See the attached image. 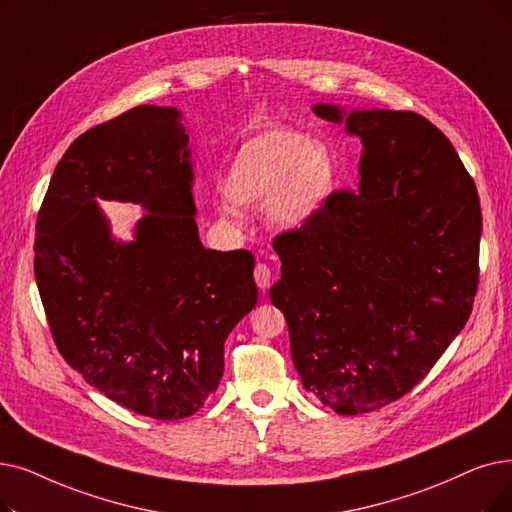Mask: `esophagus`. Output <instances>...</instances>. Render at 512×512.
Returning a JSON list of instances; mask_svg holds the SVG:
<instances>
[{"label":"esophagus","instance_id":"obj_1","mask_svg":"<svg viewBox=\"0 0 512 512\" xmlns=\"http://www.w3.org/2000/svg\"><path fill=\"white\" fill-rule=\"evenodd\" d=\"M255 282H257V286L261 288V291H265V288L270 286V282H272V270H270L265 263H259L257 268H255Z\"/></svg>","mask_w":512,"mask_h":512}]
</instances>
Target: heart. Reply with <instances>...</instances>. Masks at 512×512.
<instances>
[{"instance_id":"obj_1","label":"heart","mask_w":512,"mask_h":512,"mask_svg":"<svg viewBox=\"0 0 512 512\" xmlns=\"http://www.w3.org/2000/svg\"><path fill=\"white\" fill-rule=\"evenodd\" d=\"M335 177V159L322 140L297 129H268L234 152L215 209L228 224H238V207L263 203L270 226L301 230L326 207Z\"/></svg>"}]
</instances>
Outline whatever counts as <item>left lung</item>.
Instances as JSON below:
<instances>
[{
  "label": "left lung",
  "mask_w": 512,
  "mask_h": 512,
  "mask_svg": "<svg viewBox=\"0 0 512 512\" xmlns=\"http://www.w3.org/2000/svg\"><path fill=\"white\" fill-rule=\"evenodd\" d=\"M320 119L362 140L358 190L274 240L270 288L307 393L343 416L406 395L471 316L481 209L450 140L408 110H345Z\"/></svg>",
  "instance_id": "8db88e82"
}]
</instances>
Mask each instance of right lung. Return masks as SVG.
<instances>
[{
    "mask_svg": "<svg viewBox=\"0 0 512 512\" xmlns=\"http://www.w3.org/2000/svg\"><path fill=\"white\" fill-rule=\"evenodd\" d=\"M182 110L142 104L79 136L37 217L35 280L62 358L131 412L188 418L219 387L224 343L257 305L255 257L198 238ZM100 200L138 204L112 236Z\"/></svg>",
    "mask_w": 512,
    "mask_h": 512,
    "instance_id": "obj_1",
    "label": "right lung"
}]
</instances>
